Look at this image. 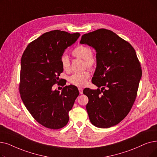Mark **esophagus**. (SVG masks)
<instances>
[{
    "instance_id": "1",
    "label": "esophagus",
    "mask_w": 157,
    "mask_h": 157,
    "mask_svg": "<svg viewBox=\"0 0 157 157\" xmlns=\"http://www.w3.org/2000/svg\"><path fill=\"white\" fill-rule=\"evenodd\" d=\"M78 90H79V94H83V88H82L79 87V88H78Z\"/></svg>"
}]
</instances>
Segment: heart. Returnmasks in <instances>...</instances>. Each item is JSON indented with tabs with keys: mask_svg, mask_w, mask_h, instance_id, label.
Here are the masks:
<instances>
[{
	"mask_svg": "<svg viewBox=\"0 0 157 157\" xmlns=\"http://www.w3.org/2000/svg\"><path fill=\"white\" fill-rule=\"evenodd\" d=\"M72 55L74 57L83 59L84 61V67L92 69L97 65L98 59L96 56L92 52L90 47L85 45H79L72 51ZM61 65L62 69L68 71L70 70L71 63L69 58L66 55H63L60 59ZM90 77V73L88 71L73 74L69 78V82L77 86H83L85 85L87 79Z\"/></svg>",
	"mask_w": 157,
	"mask_h": 157,
	"instance_id": "heart-1",
	"label": "heart"
}]
</instances>
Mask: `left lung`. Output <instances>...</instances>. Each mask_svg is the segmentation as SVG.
I'll return each instance as SVG.
<instances>
[{"instance_id":"8db88e82","label":"left lung","mask_w":157,"mask_h":157,"mask_svg":"<svg viewBox=\"0 0 157 157\" xmlns=\"http://www.w3.org/2000/svg\"><path fill=\"white\" fill-rule=\"evenodd\" d=\"M80 43L97 52L92 82L98 88L83 90L88 98L86 108L90 121L101 128L116 125L126 117L137 97L142 76L137 54L127 41L106 29L85 34Z\"/></svg>"}]
</instances>
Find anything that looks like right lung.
Segmentation results:
<instances>
[{
    "mask_svg": "<svg viewBox=\"0 0 157 157\" xmlns=\"http://www.w3.org/2000/svg\"><path fill=\"white\" fill-rule=\"evenodd\" d=\"M80 36L79 33L53 30L29 43L21 58L19 83L20 97L26 108L38 123L58 129L69 122V112L79 95L76 86L52 90L63 71L60 59L65 49Z\"/></svg>",
    "mask_w": 157,
    "mask_h": 157,
    "instance_id": "1",
    "label": "right lung"
}]
</instances>
